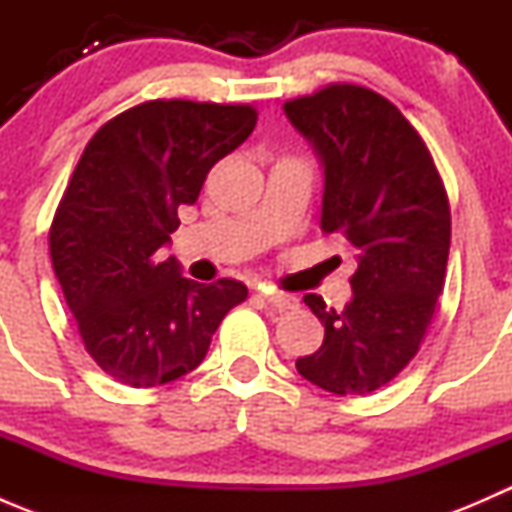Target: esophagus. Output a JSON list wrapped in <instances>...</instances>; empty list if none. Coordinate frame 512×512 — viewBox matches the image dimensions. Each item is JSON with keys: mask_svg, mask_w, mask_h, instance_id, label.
Wrapping results in <instances>:
<instances>
[{"mask_svg": "<svg viewBox=\"0 0 512 512\" xmlns=\"http://www.w3.org/2000/svg\"><path fill=\"white\" fill-rule=\"evenodd\" d=\"M257 294L265 299L267 304H272L275 309H294L297 307V299L292 294L285 292H275V289H267V287H257Z\"/></svg>", "mask_w": 512, "mask_h": 512, "instance_id": "obj_1", "label": "esophagus"}]
</instances>
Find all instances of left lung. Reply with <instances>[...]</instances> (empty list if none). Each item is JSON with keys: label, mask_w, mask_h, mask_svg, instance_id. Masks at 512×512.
Instances as JSON below:
<instances>
[{"label": "left lung", "mask_w": 512, "mask_h": 512, "mask_svg": "<svg viewBox=\"0 0 512 512\" xmlns=\"http://www.w3.org/2000/svg\"><path fill=\"white\" fill-rule=\"evenodd\" d=\"M282 108L324 170L319 225L356 247L342 312L304 297L324 342L297 371L332 394L364 396L414 359L431 324L451 247L446 188L416 128L374 91L327 86Z\"/></svg>", "instance_id": "1"}]
</instances>
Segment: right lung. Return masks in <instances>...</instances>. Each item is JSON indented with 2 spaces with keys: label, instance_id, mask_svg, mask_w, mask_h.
I'll return each mask as SVG.
<instances>
[{
  "label": "right lung",
  "instance_id": "right-lung-1",
  "mask_svg": "<svg viewBox=\"0 0 512 512\" xmlns=\"http://www.w3.org/2000/svg\"><path fill=\"white\" fill-rule=\"evenodd\" d=\"M255 121L250 106L148 101L98 128L76 165L49 232L51 262L86 352L121 384L190 374L247 297L237 280H188L158 250L178 230L180 205H195L205 175Z\"/></svg>",
  "mask_w": 512,
  "mask_h": 512
}]
</instances>
